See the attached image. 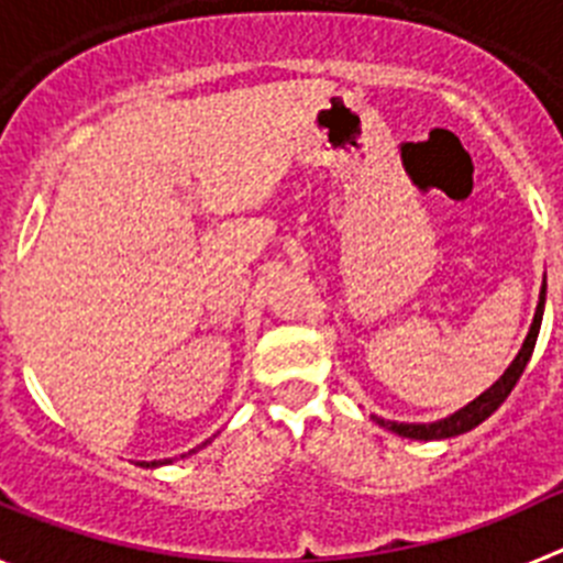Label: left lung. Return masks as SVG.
Wrapping results in <instances>:
<instances>
[{
  "label": "left lung",
  "mask_w": 563,
  "mask_h": 563,
  "mask_svg": "<svg viewBox=\"0 0 563 563\" xmlns=\"http://www.w3.org/2000/svg\"><path fill=\"white\" fill-rule=\"evenodd\" d=\"M544 290L547 287H541L533 327H530V332H527V338H525V343H521V350H519V355H516V361L510 363L505 375H501L499 380L490 386V389L482 391L474 402H467L465 409H460L456 415L445 417V420H440V422H429V426H426V422H420V426H415V422H389V420H380V417H375V420L380 422L383 429L395 431V434H400V437H409V440H449V437L465 434V431L476 429L479 422H485L487 417L494 415L501 402L507 400V395L514 391V386L519 383L521 372H525L527 361H530V355H533L536 338H539V327H541V312H544Z\"/></svg>",
  "instance_id": "1"
}]
</instances>
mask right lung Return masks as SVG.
<instances>
[{
  "label": "right lung",
  "instance_id": "right-lung-1",
  "mask_svg": "<svg viewBox=\"0 0 563 563\" xmlns=\"http://www.w3.org/2000/svg\"><path fill=\"white\" fill-rule=\"evenodd\" d=\"M143 467H157V465H163V462H141Z\"/></svg>",
  "mask_w": 563,
  "mask_h": 563
}]
</instances>
